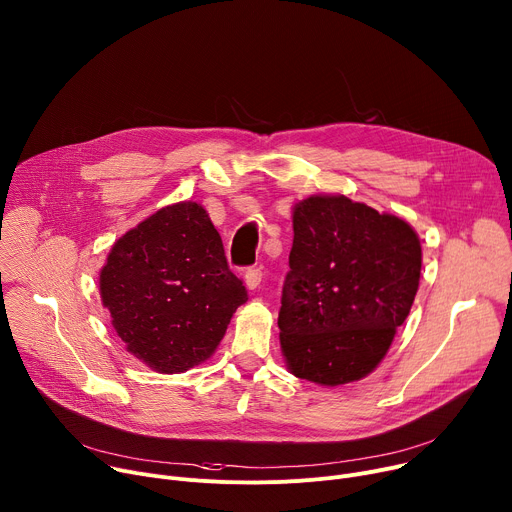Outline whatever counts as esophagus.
<instances>
[{
  "label": "esophagus",
  "mask_w": 512,
  "mask_h": 512,
  "mask_svg": "<svg viewBox=\"0 0 512 512\" xmlns=\"http://www.w3.org/2000/svg\"><path fill=\"white\" fill-rule=\"evenodd\" d=\"M261 277H263V271H261V269L249 267V269L245 271V286H247L249 290H257L259 284H261Z\"/></svg>",
  "instance_id": "1"
}]
</instances>
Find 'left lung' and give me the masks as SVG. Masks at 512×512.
I'll list each match as a JSON object with an SVG mask.
<instances>
[{"label": "left lung", "mask_w": 512, "mask_h": 512, "mask_svg": "<svg viewBox=\"0 0 512 512\" xmlns=\"http://www.w3.org/2000/svg\"><path fill=\"white\" fill-rule=\"evenodd\" d=\"M294 243L282 290V353L296 378L341 386L388 353L421 280L414 228L347 196L292 208Z\"/></svg>", "instance_id": "left-lung-1"}]
</instances>
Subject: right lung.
I'll return each mask as SVG.
<instances>
[{
  "label": "right lung",
  "mask_w": 512,
  "mask_h": 512,
  "mask_svg": "<svg viewBox=\"0 0 512 512\" xmlns=\"http://www.w3.org/2000/svg\"><path fill=\"white\" fill-rule=\"evenodd\" d=\"M102 304L126 351L161 374L206 361L247 290L196 202H177L122 235L100 273Z\"/></svg>",
  "instance_id": "right-lung-1"
}]
</instances>
